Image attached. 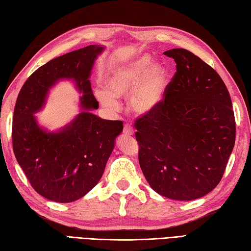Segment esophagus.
<instances>
[{"mask_svg": "<svg viewBox=\"0 0 251 251\" xmlns=\"http://www.w3.org/2000/svg\"><path fill=\"white\" fill-rule=\"evenodd\" d=\"M123 132H124L125 136L130 137V136L134 135V128H132L130 125H125L124 130H123Z\"/></svg>", "mask_w": 251, "mask_h": 251, "instance_id": "1", "label": "esophagus"}]
</instances>
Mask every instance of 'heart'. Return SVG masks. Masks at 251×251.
Listing matches in <instances>:
<instances>
[{"label": "heart", "mask_w": 251, "mask_h": 251, "mask_svg": "<svg viewBox=\"0 0 251 251\" xmlns=\"http://www.w3.org/2000/svg\"><path fill=\"white\" fill-rule=\"evenodd\" d=\"M169 84V70L151 55L142 54L136 59L112 70L105 78L106 88L99 87L95 96L104 108L120 109L117 98L129 96V106L136 114L147 116L162 104Z\"/></svg>", "instance_id": "heart-1"}]
</instances>
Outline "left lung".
Returning <instances> with one entry per match:
<instances>
[{"instance_id":"1","label":"left lung","mask_w":251,"mask_h":251,"mask_svg":"<svg viewBox=\"0 0 251 251\" xmlns=\"http://www.w3.org/2000/svg\"><path fill=\"white\" fill-rule=\"evenodd\" d=\"M162 104L136 121L139 164L151 188L175 201L201 199L219 184L235 143V119L226 84L183 49Z\"/></svg>"}]
</instances>
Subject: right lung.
<instances>
[{
    "instance_id": "add662e5",
    "label": "right lung",
    "mask_w": 251,
    "mask_h": 251,
    "mask_svg": "<svg viewBox=\"0 0 251 251\" xmlns=\"http://www.w3.org/2000/svg\"><path fill=\"white\" fill-rule=\"evenodd\" d=\"M102 45H89L54 58L26 79L16 101L13 148L16 159L37 193L57 202H71L99 182L123 131V122L92 113L99 108L90 75ZM71 80L82 96L80 113L61 129L42 126L34 114L46 104L50 89Z\"/></svg>"
}]
</instances>
